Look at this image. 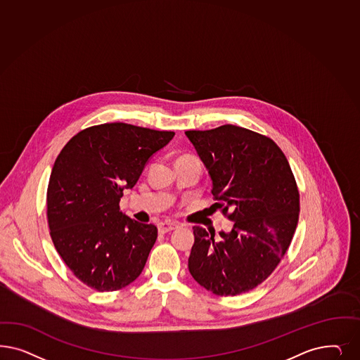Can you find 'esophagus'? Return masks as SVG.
Wrapping results in <instances>:
<instances>
[{"instance_id":"esophagus-1","label":"esophagus","mask_w":360,"mask_h":360,"mask_svg":"<svg viewBox=\"0 0 360 360\" xmlns=\"http://www.w3.org/2000/svg\"><path fill=\"white\" fill-rule=\"evenodd\" d=\"M176 228H177L176 222H160L159 224V232L160 233L171 232V231H174Z\"/></svg>"}]
</instances>
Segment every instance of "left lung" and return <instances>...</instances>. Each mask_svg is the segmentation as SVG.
<instances>
[{
	"label": "left lung",
	"mask_w": 360,
	"mask_h": 360,
	"mask_svg": "<svg viewBox=\"0 0 360 360\" xmlns=\"http://www.w3.org/2000/svg\"><path fill=\"white\" fill-rule=\"evenodd\" d=\"M186 135L208 171L213 205L234 222L220 238L193 226L189 273L216 295L252 290L277 267L298 224L300 192L289 162L273 140L233 124Z\"/></svg>",
	"instance_id": "obj_1"
}]
</instances>
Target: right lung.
Here are the masks:
<instances>
[{
    "mask_svg": "<svg viewBox=\"0 0 360 360\" xmlns=\"http://www.w3.org/2000/svg\"><path fill=\"white\" fill-rule=\"evenodd\" d=\"M174 136L105 123L78 132L54 162L47 186L50 236L74 276L95 290H120L143 271L158 228L129 219L119 201Z\"/></svg>",
    "mask_w": 360,
    "mask_h": 360,
    "instance_id": "right-lung-1",
    "label": "right lung"
}]
</instances>
